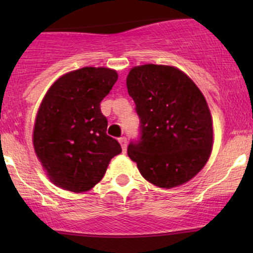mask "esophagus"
<instances>
[{"label": "esophagus", "instance_id": "obj_1", "mask_svg": "<svg viewBox=\"0 0 253 253\" xmlns=\"http://www.w3.org/2000/svg\"><path fill=\"white\" fill-rule=\"evenodd\" d=\"M119 143L121 144V147H123L124 152H126V149H127V139L125 138V136H121V138H119Z\"/></svg>", "mask_w": 253, "mask_h": 253}]
</instances>
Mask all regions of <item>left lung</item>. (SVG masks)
<instances>
[{
    "label": "left lung",
    "mask_w": 253,
    "mask_h": 253,
    "mask_svg": "<svg viewBox=\"0 0 253 253\" xmlns=\"http://www.w3.org/2000/svg\"><path fill=\"white\" fill-rule=\"evenodd\" d=\"M127 90L140 120L127 153L145 179L161 188L188 182L207 163L213 126L206 98L184 72L172 66H135Z\"/></svg>",
    "instance_id": "1"
}]
</instances>
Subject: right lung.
I'll return each mask as SVG.
<instances>
[{"label": "right lung", "instance_id": "obj_1", "mask_svg": "<svg viewBox=\"0 0 253 253\" xmlns=\"http://www.w3.org/2000/svg\"><path fill=\"white\" fill-rule=\"evenodd\" d=\"M118 81L115 70L82 68L56 81L38 110L33 145L48 177L74 193L91 189L102 179L110 159L121 152L107 134L103 100Z\"/></svg>", "mask_w": 253, "mask_h": 253}]
</instances>
